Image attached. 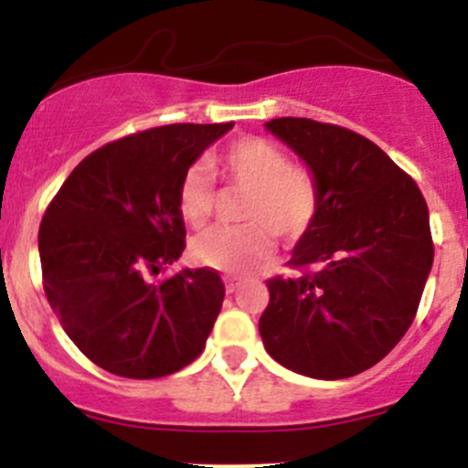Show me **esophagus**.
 <instances>
[{
    "instance_id": "1",
    "label": "esophagus",
    "mask_w": 468,
    "mask_h": 468,
    "mask_svg": "<svg viewBox=\"0 0 468 468\" xmlns=\"http://www.w3.org/2000/svg\"><path fill=\"white\" fill-rule=\"evenodd\" d=\"M238 287H239V278H233V276L226 278V292H229V294L238 290Z\"/></svg>"
}]
</instances>
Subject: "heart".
<instances>
[{"label":"heart","mask_w":468,"mask_h":468,"mask_svg":"<svg viewBox=\"0 0 468 468\" xmlns=\"http://www.w3.org/2000/svg\"><path fill=\"white\" fill-rule=\"evenodd\" d=\"M226 186L247 192L239 219L247 226H219L192 242V258L217 271L244 273L273 253V235L299 239L322 212V183L313 167L292 163L281 146L264 138H242L212 158ZM178 212L192 229L207 224L215 210V190L207 174L190 167L176 192Z\"/></svg>","instance_id":"b5f03b06"}]
</instances>
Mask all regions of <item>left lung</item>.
<instances>
[{
  "instance_id": "1",
  "label": "left lung",
  "mask_w": 468,
  "mask_h": 468,
  "mask_svg": "<svg viewBox=\"0 0 468 468\" xmlns=\"http://www.w3.org/2000/svg\"><path fill=\"white\" fill-rule=\"evenodd\" d=\"M267 129L314 169L322 212L287 262L301 273L267 281L264 348L296 374L351 378L380 362L417 317L435 258L426 199L356 131L305 117Z\"/></svg>"
}]
</instances>
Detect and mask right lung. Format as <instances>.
Here are the masks:
<instances>
[{"label":"right lung","instance_id":"1","mask_svg":"<svg viewBox=\"0 0 468 468\" xmlns=\"http://www.w3.org/2000/svg\"><path fill=\"white\" fill-rule=\"evenodd\" d=\"M224 124H167L92 151L47 206L42 287L79 351L122 378L181 371L201 356L224 301L210 267L149 281L186 249L176 192Z\"/></svg>","mask_w":468,"mask_h":468}]
</instances>
